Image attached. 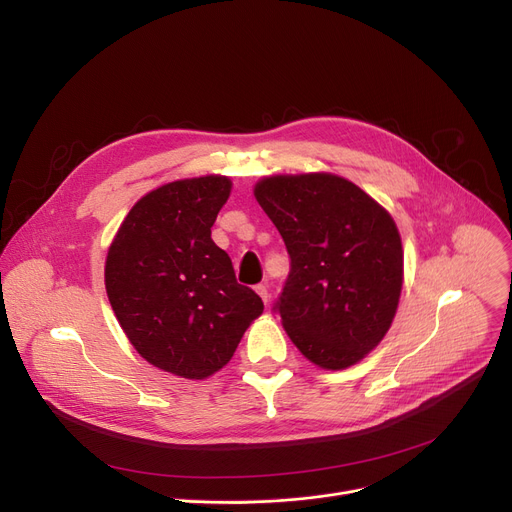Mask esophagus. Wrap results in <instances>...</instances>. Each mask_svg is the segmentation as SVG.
Masks as SVG:
<instances>
[{
  "mask_svg": "<svg viewBox=\"0 0 512 512\" xmlns=\"http://www.w3.org/2000/svg\"><path fill=\"white\" fill-rule=\"evenodd\" d=\"M255 292L261 296V300L267 304V300H269V290H267V286L265 284H257L255 286Z\"/></svg>",
  "mask_w": 512,
  "mask_h": 512,
  "instance_id": "34e87169",
  "label": "esophagus"
}]
</instances>
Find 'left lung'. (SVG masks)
<instances>
[{
    "mask_svg": "<svg viewBox=\"0 0 512 512\" xmlns=\"http://www.w3.org/2000/svg\"><path fill=\"white\" fill-rule=\"evenodd\" d=\"M255 197L290 255L274 304L286 333L321 368L356 364L379 346L397 311L403 251L393 218L327 173L267 177Z\"/></svg>",
    "mask_w": 512,
    "mask_h": 512,
    "instance_id": "left-lung-1",
    "label": "left lung"
}]
</instances>
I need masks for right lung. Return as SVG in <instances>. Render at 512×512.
Masks as SVG:
<instances>
[{
  "instance_id": "add662e5",
  "label": "right lung",
  "mask_w": 512,
  "mask_h": 512,
  "mask_svg": "<svg viewBox=\"0 0 512 512\" xmlns=\"http://www.w3.org/2000/svg\"><path fill=\"white\" fill-rule=\"evenodd\" d=\"M228 195L230 179L214 175L162 185L131 208L107 255L109 302L129 342L183 379H206L228 364L263 313L212 241Z\"/></svg>"
}]
</instances>
